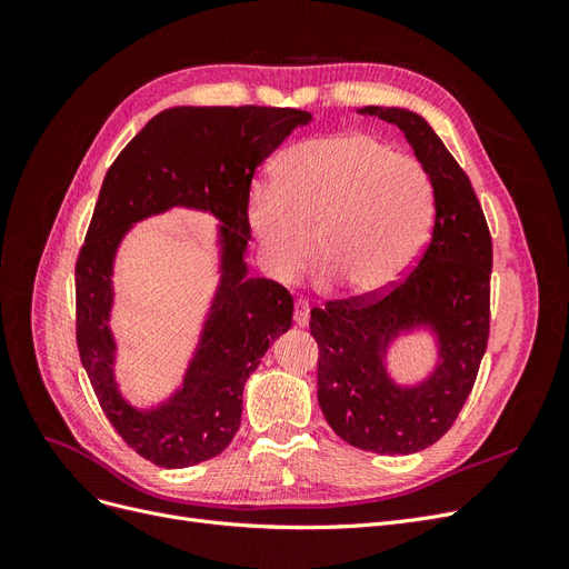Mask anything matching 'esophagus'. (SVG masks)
<instances>
[{
    "mask_svg": "<svg viewBox=\"0 0 569 569\" xmlns=\"http://www.w3.org/2000/svg\"><path fill=\"white\" fill-rule=\"evenodd\" d=\"M308 318H311V306H308L306 299H297L295 301V322L299 327H306L308 325Z\"/></svg>",
    "mask_w": 569,
    "mask_h": 569,
    "instance_id": "34e87169",
    "label": "esophagus"
}]
</instances>
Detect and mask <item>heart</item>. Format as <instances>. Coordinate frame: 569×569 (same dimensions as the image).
<instances>
[{"label": "heart", "mask_w": 569, "mask_h": 569, "mask_svg": "<svg viewBox=\"0 0 569 569\" xmlns=\"http://www.w3.org/2000/svg\"><path fill=\"white\" fill-rule=\"evenodd\" d=\"M435 216L425 166L368 132L306 140L280 153L274 187H253L249 226L272 274L291 280L318 258L327 280L380 295L418 261Z\"/></svg>", "instance_id": "b5f03b06"}]
</instances>
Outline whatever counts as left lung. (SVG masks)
<instances>
[{
	"instance_id": "obj_1",
	"label": "left lung",
	"mask_w": 569,
	"mask_h": 569,
	"mask_svg": "<svg viewBox=\"0 0 569 569\" xmlns=\"http://www.w3.org/2000/svg\"><path fill=\"white\" fill-rule=\"evenodd\" d=\"M406 134L435 189V226L418 263L380 295L327 301L311 311L318 341V403L356 449L408 456L437 443L475 387L489 341L491 232L470 178L427 120L406 109L366 107ZM416 323L440 335L438 372L420 388L390 385L381 353Z\"/></svg>"
}]
</instances>
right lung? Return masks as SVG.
Returning a JSON list of instances; mask_svg holds the SVG:
<instances>
[{
    "mask_svg": "<svg viewBox=\"0 0 569 569\" xmlns=\"http://www.w3.org/2000/svg\"><path fill=\"white\" fill-rule=\"evenodd\" d=\"M308 120V111L274 107L168 109L132 137L101 184L76 261V341L104 416L159 468H187L228 449L242 422L247 377L291 327L289 291L247 278V203L256 168ZM170 204H194L223 220V282L183 391L159 411L140 413L112 382L110 266L131 222Z\"/></svg>",
    "mask_w": 569,
    "mask_h": 569,
    "instance_id": "obj_1",
    "label": "right lung"
}]
</instances>
